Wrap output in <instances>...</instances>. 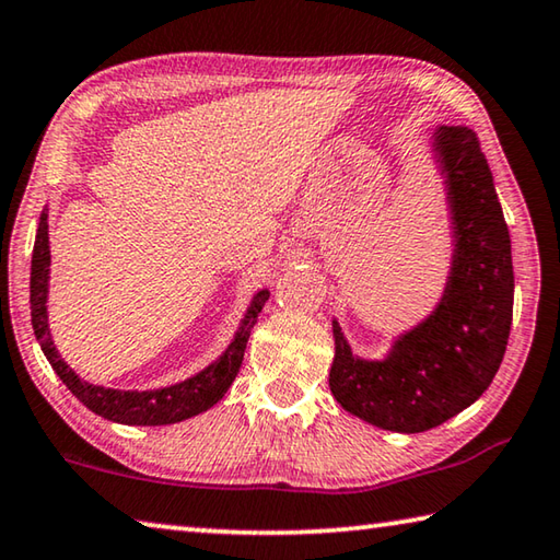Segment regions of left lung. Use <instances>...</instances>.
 Instances as JSON below:
<instances>
[{"label":"left lung","instance_id":"8db88e82","mask_svg":"<svg viewBox=\"0 0 560 560\" xmlns=\"http://www.w3.org/2000/svg\"><path fill=\"white\" fill-rule=\"evenodd\" d=\"M434 148L447 173L454 220L452 277L438 311L397 340L381 363L350 353L334 324L330 393L375 428L424 432L469 407L504 358L514 314L511 240L477 132L444 126Z\"/></svg>","mask_w":560,"mask_h":560}]
</instances>
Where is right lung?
I'll list each match as a JSON object with an SVG mask.
<instances>
[{"mask_svg":"<svg viewBox=\"0 0 560 560\" xmlns=\"http://www.w3.org/2000/svg\"><path fill=\"white\" fill-rule=\"evenodd\" d=\"M46 212H42L39 230H36L34 254H32V326L34 336L39 340L44 355L49 358L56 375L61 377L63 385L79 397V400L101 417L122 424H173L187 417L200 415L210 410L214 402L222 400V395L230 390L232 381L240 373L246 340L252 336V328L257 324V316L261 314L264 303L269 299V291H259L257 299L252 301L249 311L242 320V328L232 346L224 350V355L212 363L200 375L189 377V381L163 387V390L150 393H122L110 390V387L89 385L81 381L69 365L63 363L61 355L56 353L49 336V324H46V287H49V222H46Z\"/></svg>","mask_w":560,"mask_h":560,"instance_id":"add662e5","label":"right lung"}]
</instances>
